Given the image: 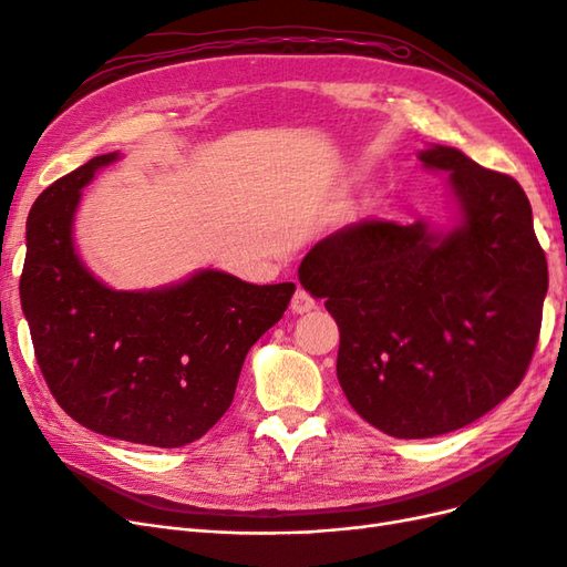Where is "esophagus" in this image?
<instances>
[{
    "mask_svg": "<svg viewBox=\"0 0 567 567\" xmlns=\"http://www.w3.org/2000/svg\"><path fill=\"white\" fill-rule=\"evenodd\" d=\"M317 307V302H315V298L307 293L305 288H298L296 290V296H293V300H290V310H293L296 315H305V312H310V310H315Z\"/></svg>",
    "mask_w": 567,
    "mask_h": 567,
    "instance_id": "1",
    "label": "esophagus"
}]
</instances>
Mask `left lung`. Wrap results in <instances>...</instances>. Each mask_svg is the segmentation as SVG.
<instances>
[{
	"label": "left lung",
	"mask_w": 567,
	"mask_h": 567,
	"mask_svg": "<svg viewBox=\"0 0 567 567\" xmlns=\"http://www.w3.org/2000/svg\"><path fill=\"white\" fill-rule=\"evenodd\" d=\"M419 161L450 175L454 227L362 221L321 238L298 267L340 329L348 402L400 440L458 431L520 385L548 288L516 179L452 146L431 144Z\"/></svg>",
	"instance_id": "8db88e82"
}]
</instances>
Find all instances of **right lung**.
Here are the masks:
<instances>
[{"label":"right lung","instance_id":"1","mask_svg":"<svg viewBox=\"0 0 567 567\" xmlns=\"http://www.w3.org/2000/svg\"><path fill=\"white\" fill-rule=\"evenodd\" d=\"M96 156L38 196L28 215L21 307L44 381L90 431L173 450L229 409L248 350L277 323L296 284L255 286L219 269L151 290H115L75 248V215Z\"/></svg>","mask_w":567,"mask_h":567}]
</instances>
